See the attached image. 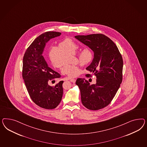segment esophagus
Instances as JSON below:
<instances>
[{
    "mask_svg": "<svg viewBox=\"0 0 147 147\" xmlns=\"http://www.w3.org/2000/svg\"><path fill=\"white\" fill-rule=\"evenodd\" d=\"M71 82H72V83H75L76 82V80H75V79H71V80H69Z\"/></svg>",
    "mask_w": 147,
    "mask_h": 147,
    "instance_id": "1",
    "label": "esophagus"
}]
</instances>
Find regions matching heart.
Here are the masks:
<instances>
[{
    "mask_svg": "<svg viewBox=\"0 0 147 147\" xmlns=\"http://www.w3.org/2000/svg\"><path fill=\"white\" fill-rule=\"evenodd\" d=\"M58 46H51L47 51V55L51 63L54 67H61V71L69 78L79 76L81 70L78 66L68 64L70 62L69 55H74L79 49V45L69 38L60 41ZM92 53L89 49H84L79 55V61L81 66L89 63L92 59Z\"/></svg>",
    "mask_w": 147,
    "mask_h": 147,
    "instance_id": "heart-1",
    "label": "heart"
}]
</instances>
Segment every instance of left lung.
I'll return each mask as SVG.
<instances>
[{
	"label": "left lung",
	"instance_id": "obj_1",
	"mask_svg": "<svg viewBox=\"0 0 147 147\" xmlns=\"http://www.w3.org/2000/svg\"><path fill=\"white\" fill-rule=\"evenodd\" d=\"M61 35L57 32H47L38 36L27 49L23 58L22 78L32 101L39 107L54 109L62 98L63 81L55 86L48 84L49 80L61 76L49 67L42 53L49 40Z\"/></svg>",
	"mask_w": 147,
	"mask_h": 147
}]
</instances>
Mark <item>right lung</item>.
I'll return each instance as SVG.
<instances>
[{"instance_id":"1","label":"right lung","mask_w":147,"mask_h":147,"mask_svg":"<svg viewBox=\"0 0 147 147\" xmlns=\"http://www.w3.org/2000/svg\"><path fill=\"white\" fill-rule=\"evenodd\" d=\"M75 38L93 51V60L86 69L96 77V82L93 85L85 78L76 81L81 102L90 110L101 109L111 103L120 88L123 64L122 56L114 42L102 34Z\"/></svg>"}]
</instances>
